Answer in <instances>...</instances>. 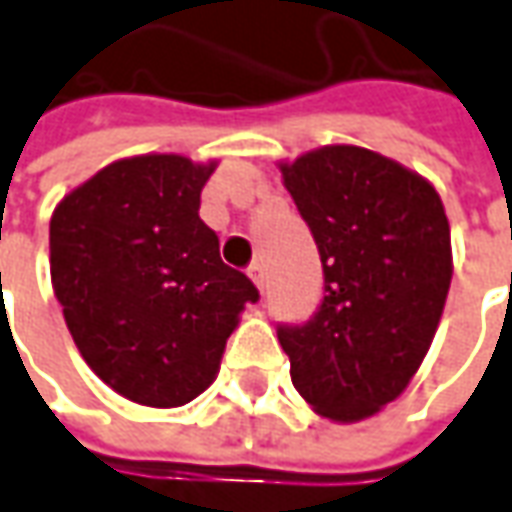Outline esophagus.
Masks as SVG:
<instances>
[{
  "label": "esophagus",
  "instance_id": "obj_1",
  "mask_svg": "<svg viewBox=\"0 0 512 512\" xmlns=\"http://www.w3.org/2000/svg\"><path fill=\"white\" fill-rule=\"evenodd\" d=\"M246 274H249V280H252V283H255L257 288H260V291L266 288V269H263L260 263H252V266H249V271H246Z\"/></svg>",
  "mask_w": 512,
  "mask_h": 512
}]
</instances>
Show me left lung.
<instances>
[{"mask_svg": "<svg viewBox=\"0 0 512 512\" xmlns=\"http://www.w3.org/2000/svg\"><path fill=\"white\" fill-rule=\"evenodd\" d=\"M311 227L325 297L311 322L277 328L291 381L316 415H378L420 370L454 274L451 227L429 179L358 145L280 162Z\"/></svg>", "mask_w": 512, "mask_h": 512, "instance_id": "obj_1", "label": "left lung"}]
</instances>
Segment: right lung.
<instances>
[{"instance_id": "right-lung-1", "label": "right lung", "mask_w": 512, "mask_h": 512, "mask_svg": "<svg viewBox=\"0 0 512 512\" xmlns=\"http://www.w3.org/2000/svg\"><path fill=\"white\" fill-rule=\"evenodd\" d=\"M215 168L182 154L128 156L52 210L50 277L66 328L97 378L142 406H184L210 387L257 300L198 218Z\"/></svg>"}]
</instances>
